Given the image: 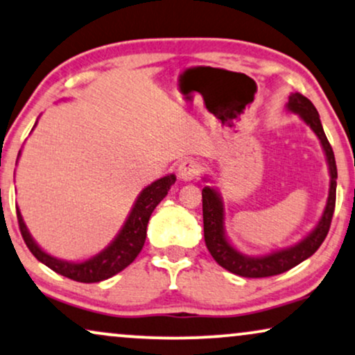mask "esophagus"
<instances>
[{"mask_svg": "<svg viewBox=\"0 0 355 355\" xmlns=\"http://www.w3.org/2000/svg\"><path fill=\"white\" fill-rule=\"evenodd\" d=\"M200 171H202V164H200V161L194 159V157H186V159L181 161V164H179L178 174L182 181H192V179L199 176Z\"/></svg>", "mask_w": 355, "mask_h": 355, "instance_id": "esophagus-1", "label": "esophagus"}]
</instances>
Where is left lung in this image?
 I'll return each instance as SVG.
<instances>
[{
  "label": "left lung",
  "mask_w": 355,
  "mask_h": 355,
  "mask_svg": "<svg viewBox=\"0 0 355 355\" xmlns=\"http://www.w3.org/2000/svg\"><path fill=\"white\" fill-rule=\"evenodd\" d=\"M288 108L291 112L298 113V115L306 121V125L311 128L318 138L321 139L322 148H324L327 164L331 171V189L329 198H327V205L322 214L321 220L316 229L309 237H306L303 242L295 245V247L282 250L277 253H271L268 257L261 258H250L243 257L242 253L235 250L232 245L227 242L224 235V207H222L220 198L211 187H204L202 189V216H204V239L207 250L211 252L214 260L217 261L222 268L229 270L230 273L239 275L243 278H266L275 277V275L284 273V271L291 270L293 266L300 265L306 258H309L314 252L321 247L324 242L327 232H329L332 216H334L336 207V179H338V168H336L334 151H332L331 143L327 141L324 130H322L321 120H319V113L316 107L311 103V100L306 98L303 94L296 92L290 95L288 100Z\"/></svg>",
  "instance_id": "left-lung-1"
}]
</instances>
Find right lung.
<instances>
[{
  "label": "right lung",
  "mask_w": 355,
  "mask_h": 355,
  "mask_svg": "<svg viewBox=\"0 0 355 355\" xmlns=\"http://www.w3.org/2000/svg\"><path fill=\"white\" fill-rule=\"evenodd\" d=\"M174 181H176V178H174V174H171V176L157 179L151 186L144 187L141 194H139L137 204H135L133 211L130 214L128 220H126L123 229L118 234V237L113 240L110 247L100 252L97 257L82 261V263H69V261L57 260V258L42 252L36 245V242L31 239L29 232L23 222V217H21L19 211L16 209L21 235H23L31 253L39 261H42L44 265L54 270L55 273L80 283L103 282V279L110 278L113 275L120 273L121 270H125L138 257V253L141 252L144 240H146L148 220H150L156 205L166 198V194H168L171 186L174 184Z\"/></svg>",
  "instance_id": "1"
}]
</instances>
